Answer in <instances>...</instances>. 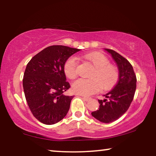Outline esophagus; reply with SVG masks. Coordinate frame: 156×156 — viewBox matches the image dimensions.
I'll return each mask as SVG.
<instances>
[{
    "label": "esophagus",
    "instance_id": "1",
    "mask_svg": "<svg viewBox=\"0 0 156 156\" xmlns=\"http://www.w3.org/2000/svg\"><path fill=\"white\" fill-rule=\"evenodd\" d=\"M83 99H84V101H89V100H91L90 97H83Z\"/></svg>",
    "mask_w": 156,
    "mask_h": 156
}]
</instances>
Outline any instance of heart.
Wrapping results in <instances>:
<instances>
[{"label":"heart","mask_w":156,"mask_h":156,"mask_svg":"<svg viewBox=\"0 0 156 156\" xmlns=\"http://www.w3.org/2000/svg\"><path fill=\"white\" fill-rule=\"evenodd\" d=\"M85 59L94 67L89 80L78 79L72 83V89L76 94L89 96L97 92L99 87L102 90L112 89L119 79V71L116 66L109 64L107 57L100 52H91L84 55ZM64 72L69 79L75 78L78 74L77 59L69 57L64 64Z\"/></svg>","instance_id":"heart-1"}]
</instances>
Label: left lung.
I'll use <instances>...</instances> for the list:
<instances>
[{
	"instance_id": "8db88e82",
	"label": "left lung",
	"mask_w": 156,
	"mask_h": 156,
	"mask_svg": "<svg viewBox=\"0 0 156 156\" xmlns=\"http://www.w3.org/2000/svg\"><path fill=\"white\" fill-rule=\"evenodd\" d=\"M116 62L119 71V81L114 89L98 100L99 109L91 112L92 116L103 123H112L120 118L129 109L136 89V76L131 63L118 52L105 49Z\"/></svg>"
}]
</instances>
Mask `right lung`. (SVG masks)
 Masks as SVG:
<instances>
[{
	"label": "right lung",
	"instance_id": "1",
	"mask_svg": "<svg viewBox=\"0 0 156 156\" xmlns=\"http://www.w3.org/2000/svg\"><path fill=\"white\" fill-rule=\"evenodd\" d=\"M80 50L63 45L49 46L27 63L23 80L25 99L33 116L44 124L59 122L69 109L74 97L64 94L70 87L64 64Z\"/></svg>",
	"mask_w": 156,
	"mask_h": 156
}]
</instances>
